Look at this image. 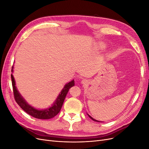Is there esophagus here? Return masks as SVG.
Returning <instances> with one entry per match:
<instances>
[{
    "instance_id": "1",
    "label": "esophagus",
    "mask_w": 149,
    "mask_h": 149,
    "mask_svg": "<svg viewBox=\"0 0 149 149\" xmlns=\"http://www.w3.org/2000/svg\"><path fill=\"white\" fill-rule=\"evenodd\" d=\"M81 83H82V84H85L86 83V80H84V79L82 80V81H81Z\"/></svg>"
}]
</instances>
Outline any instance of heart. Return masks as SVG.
<instances>
[{"mask_svg": "<svg viewBox=\"0 0 149 149\" xmlns=\"http://www.w3.org/2000/svg\"><path fill=\"white\" fill-rule=\"evenodd\" d=\"M101 47H102V45H101Z\"/></svg>", "mask_w": 149, "mask_h": 149, "instance_id": "b5f03b06", "label": "heart"}]
</instances>
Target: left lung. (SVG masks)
Masks as SVG:
<instances>
[{"label": "left lung", "instance_id": "left-lung-1", "mask_svg": "<svg viewBox=\"0 0 149 149\" xmlns=\"http://www.w3.org/2000/svg\"><path fill=\"white\" fill-rule=\"evenodd\" d=\"M88 116H89V118H91V119H92L93 120H94V121H96V122H100V121H97V120H95V119H93V118H91V116H90L89 115H88Z\"/></svg>", "mask_w": 149, "mask_h": 149}]
</instances>
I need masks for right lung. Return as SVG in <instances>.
I'll list each match as a JSON object with an SVG mask.
<instances>
[{"label": "right lung", "mask_w": 149, "mask_h": 149, "mask_svg": "<svg viewBox=\"0 0 149 149\" xmlns=\"http://www.w3.org/2000/svg\"><path fill=\"white\" fill-rule=\"evenodd\" d=\"M12 71H13V66ZM11 78L13 96H14L15 100L17 102V103L19 105V106L22 109L26 112V113L33 117L35 118L39 119H51L54 118V117L59 113L61 109L63 104V102L65 101L66 94L68 92L70 88H71L72 86H73L74 85V80L71 81L66 84L64 88L63 89L62 91H61V94H59V96H58V98L56 99V101L52 107L48 108L47 109L38 110L28 104V103L25 101V100H24V98L21 96L19 91H17L15 86L14 78H13L12 74H11Z\"/></svg>", "instance_id": "add662e5"}]
</instances>
